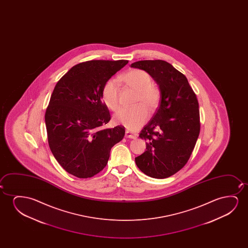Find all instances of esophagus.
Returning <instances> with one entry per match:
<instances>
[{
  "instance_id": "obj_1",
  "label": "esophagus",
  "mask_w": 248,
  "mask_h": 248,
  "mask_svg": "<svg viewBox=\"0 0 248 248\" xmlns=\"http://www.w3.org/2000/svg\"><path fill=\"white\" fill-rule=\"evenodd\" d=\"M125 137L126 138H130V139H136V134H134V133L130 132L129 130H126Z\"/></svg>"
}]
</instances>
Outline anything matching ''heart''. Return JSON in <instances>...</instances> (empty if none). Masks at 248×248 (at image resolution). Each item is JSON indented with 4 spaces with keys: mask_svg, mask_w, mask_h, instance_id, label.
<instances>
[{
    "mask_svg": "<svg viewBox=\"0 0 248 248\" xmlns=\"http://www.w3.org/2000/svg\"><path fill=\"white\" fill-rule=\"evenodd\" d=\"M121 81L124 85L136 92L134 108L123 109L119 111L114 121L127 129L135 130L146 122L150 112L156 110L159 105L161 93L160 90L153 82L152 76L142 69H132L121 76ZM102 100L105 105L113 112H117L120 107V89L119 82L110 78L103 85L102 92Z\"/></svg>",
    "mask_w": 248,
    "mask_h": 248,
    "instance_id": "1",
    "label": "heart"
}]
</instances>
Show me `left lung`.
Segmentation results:
<instances>
[{"instance_id": "obj_1", "label": "left lung", "mask_w": 248, "mask_h": 248, "mask_svg": "<svg viewBox=\"0 0 248 248\" xmlns=\"http://www.w3.org/2000/svg\"><path fill=\"white\" fill-rule=\"evenodd\" d=\"M147 72L159 86L156 113L140 133L146 151L136 157L143 173L165 179L180 171L190 158L200 133L197 95L186 77L163 60H143L130 65Z\"/></svg>"}]
</instances>
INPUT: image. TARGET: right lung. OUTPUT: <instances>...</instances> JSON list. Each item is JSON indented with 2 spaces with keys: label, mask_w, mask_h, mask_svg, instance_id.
Listing matches in <instances>:
<instances>
[{
  "label": "right lung",
  "mask_w": 248,
  "mask_h": 248,
  "mask_svg": "<svg viewBox=\"0 0 248 248\" xmlns=\"http://www.w3.org/2000/svg\"><path fill=\"white\" fill-rule=\"evenodd\" d=\"M128 62H80L55 86L45 114L48 144L58 163L74 176L87 179L101 172L111 148L124 136L122 125L101 129L111 119L102 92L106 82Z\"/></svg>",
  "instance_id": "add662e5"
}]
</instances>
